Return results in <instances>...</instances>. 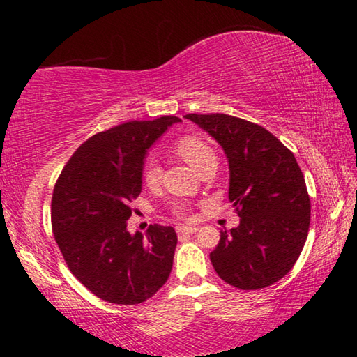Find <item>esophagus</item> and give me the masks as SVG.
Here are the masks:
<instances>
[{"label": "esophagus", "instance_id": "1", "mask_svg": "<svg viewBox=\"0 0 357 357\" xmlns=\"http://www.w3.org/2000/svg\"><path fill=\"white\" fill-rule=\"evenodd\" d=\"M176 231H178V234H193V233L198 231V227L179 225V227H176Z\"/></svg>", "mask_w": 357, "mask_h": 357}]
</instances>
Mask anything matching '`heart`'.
I'll return each instance as SVG.
<instances>
[{"label": "heart", "mask_w": 357, "mask_h": 357, "mask_svg": "<svg viewBox=\"0 0 357 357\" xmlns=\"http://www.w3.org/2000/svg\"><path fill=\"white\" fill-rule=\"evenodd\" d=\"M176 151L178 154L197 172L202 170V167L206 164L208 160L214 159L215 153L209 144L198 137H183L176 142ZM162 168L157 164V160L148 159L143 165V181L144 184L149 187H154L160 183ZM173 214L176 217H187V208L183 203H176L173 206Z\"/></svg>", "instance_id": "heart-1"}]
</instances>
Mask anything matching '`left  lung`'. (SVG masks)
I'll return each mask as SVG.
<instances>
[{
    "mask_svg": "<svg viewBox=\"0 0 357 357\" xmlns=\"http://www.w3.org/2000/svg\"><path fill=\"white\" fill-rule=\"evenodd\" d=\"M184 118L225 151L228 198L241 217L236 228L222 229L211 252L215 273L239 289L273 285L298 261L310 227V198L294 154L250 121L223 113Z\"/></svg>",
    "mask_w": 357,
    "mask_h": 357,
    "instance_id": "1",
    "label": "left lung"
}]
</instances>
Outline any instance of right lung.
<instances>
[{"mask_svg":"<svg viewBox=\"0 0 357 357\" xmlns=\"http://www.w3.org/2000/svg\"><path fill=\"white\" fill-rule=\"evenodd\" d=\"M176 116L129 121L78 146L53 189L52 228L70 273L112 304H142L164 287L178 236L173 227L128 231L143 159Z\"/></svg>","mask_w":357,"mask_h":357,"instance_id":"obj_1","label":"right lung"}]
</instances>
